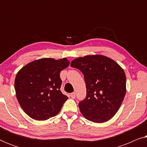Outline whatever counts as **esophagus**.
Wrapping results in <instances>:
<instances>
[{
	"label": "esophagus",
	"mask_w": 147,
	"mask_h": 147,
	"mask_svg": "<svg viewBox=\"0 0 147 147\" xmlns=\"http://www.w3.org/2000/svg\"><path fill=\"white\" fill-rule=\"evenodd\" d=\"M70 96H71V98L74 99V98H76V93H75V92H73V93H71V94H70Z\"/></svg>",
	"instance_id": "34e87169"
}]
</instances>
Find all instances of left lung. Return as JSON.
I'll return each instance as SVG.
<instances>
[{
  "label": "left lung",
  "mask_w": 147,
  "mask_h": 147,
  "mask_svg": "<svg viewBox=\"0 0 147 147\" xmlns=\"http://www.w3.org/2000/svg\"><path fill=\"white\" fill-rule=\"evenodd\" d=\"M71 66L84 74L86 97L80 102V112L90 121L101 123L115 115L126 94V76L122 68L104 55L75 59Z\"/></svg>",
  "instance_id": "8db88e82"
}]
</instances>
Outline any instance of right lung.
<instances>
[{"mask_svg":"<svg viewBox=\"0 0 147 147\" xmlns=\"http://www.w3.org/2000/svg\"><path fill=\"white\" fill-rule=\"evenodd\" d=\"M69 65L66 58H43L27 64L18 72L15 81L16 96L28 116L45 120L59 113L68 98L60 91V72Z\"/></svg>","mask_w":147,"mask_h":147,"instance_id":"obj_1","label":"right lung"}]
</instances>
